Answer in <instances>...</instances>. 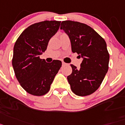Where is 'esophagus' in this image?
<instances>
[{"mask_svg":"<svg viewBox=\"0 0 125 125\" xmlns=\"http://www.w3.org/2000/svg\"><path fill=\"white\" fill-rule=\"evenodd\" d=\"M66 65H67V64L66 63H65V62H62V65H63V66Z\"/></svg>","mask_w":125,"mask_h":125,"instance_id":"obj_1","label":"esophagus"}]
</instances>
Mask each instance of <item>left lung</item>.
I'll list each match as a JSON object with an SVG mask.
<instances>
[{"mask_svg": "<svg viewBox=\"0 0 125 125\" xmlns=\"http://www.w3.org/2000/svg\"><path fill=\"white\" fill-rule=\"evenodd\" d=\"M60 28L69 36L72 52L83 58L80 69L70 65L72 72L67 77L70 88L79 96L93 94L99 87L109 68L106 42L85 24L64 21Z\"/></svg>", "mask_w": 125, "mask_h": 125, "instance_id": "obj_1", "label": "left lung"}]
</instances>
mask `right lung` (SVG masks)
<instances>
[{
	"mask_svg": "<svg viewBox=\"0 0 125 125\" xmlns=\"http://www.w3.org/2000/svg\"><path fill=\"white\" fill-rule=\"evenodd\" d=\"M60 22L44 21L33 24L21 34L15 43L12 61L15 75L22 88L31 95L46 94L62 67L60 60L47 63L40 58L59 29Z\"/></svg>",
	"mask_w": 125,
	"mask_h": 125,
	"instance_id": "right-lung-1",
	"label": "right lung"
}]
</instances>
